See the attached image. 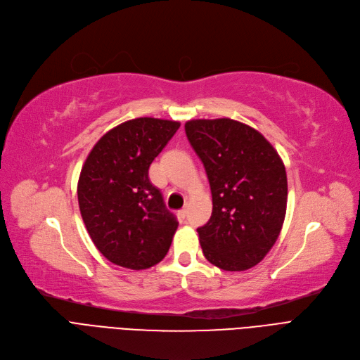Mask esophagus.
I'll use <instances>...</instances> for the list:
<instances>
[{
	"mask_svg": "<svg viewBox=\"0 0 360 360\" xmlns=\"http://www.w3.org/2000/svg\"><path fill=\"white\" fill-rule=\"evenodd\" d=\"M179 215H180V218H183V219H184V218L187 217V208L180 210V211H179Z\"/></svg>",
	"mask_w": 360,
	"mask_h": 360,
	"instance_id": "esophagus-1",
	"label": "esophagus"
}]
</instances>
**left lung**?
I'll return each instance as SVG.
<instances>
[{"label":"left lung","mask_w":360,"mask_h":360,"mask_svg":"<svg viewBox=\"0 0 360 360\" xmlns=\"http://www.w3.org/2000/svg\"><path fill=\"white\" fill-rule=\"evenodd\" d=\"M184 130L212 193V215L198 229L205 258L224 271L249 269L280 236L287 208L285 167L258 130L236 120H191Z\"/></svg>","instance_id":"left-lung-1"}]
</instances>
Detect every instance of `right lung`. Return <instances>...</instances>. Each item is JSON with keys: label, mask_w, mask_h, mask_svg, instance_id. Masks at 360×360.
<instances>
[{"label": "right lung", "mask_w": 360, "mask_h": 360, "mask_svg": "<svg viewBox=\"0 0 360 360\" xmlns=\"http://www.w3.org/2000/svg\"><path fill=\"white\" fill-rule=\"evenodd\" d=\"M179 127L173 120H129L102 136L82 167L77 199L83 222L96 249L115 265L150 268L173 242L179 222L148 171Z\"/></svg>", "instance_id": "add662e5"}]
</instances>
